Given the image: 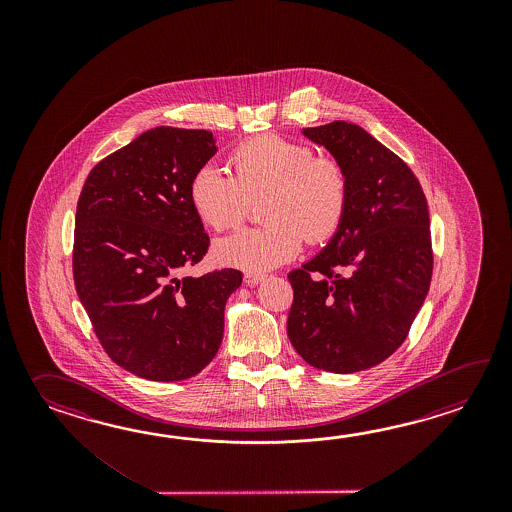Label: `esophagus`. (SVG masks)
<instances>
[{"instance_id":"1","label":"esophagus","mask_w":512,"mask_h":512,"mask_svg":"<svg viewBox=\"0 0 512 512\" xmlns=\"http://www.w3.org/2000/svg\"><path fill=\"white\" fill-rule=\"evenodd\" d=\"M265 276L263 274H256V272H249V274H245V278H243V282L247 283V285H258V283L263 280Z\"/></svg>"}]
</instances>
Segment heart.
Here are the masks:
<instances>
[{
	"label": "heart",
	"instance_id": "1",
	"mask_svg": "<svg viewBox=\"0 0 512 512\" xmlns=\"http://www.w3.org/2000/svg\"><path fill=\"white\" fill-rule=\"evenodd\" d=\"M229 175L201 166L188 185V199L208 229L238 227L249 203L261 201L258 229L219 240V263L245 271H267L293 260L305 240L318 245L340 229L349 203L346 166L315 153L304 141L265 133L241 142L229 155Z\"/></svg>",
	"mask_w": 512,
	"mask_h": 512
}]
</instances>
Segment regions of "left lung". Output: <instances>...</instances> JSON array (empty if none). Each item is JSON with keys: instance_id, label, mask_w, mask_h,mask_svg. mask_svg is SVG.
<instances>
[{"instance_id": "left-lung-1", "label": "left lung", "mask_w": 512, "mask_h": 512, "mask_svg": "<svg viewBox=\"0 0 512 512\" xmlns=\"http://www.w3.org/2000/svg\"><path fill=\"white\" fill-rule=\"evenodd\" d=\"M302 133L346 166L349 203L326 247L289 272L287 335L316 370H368L403 344L430 289L426 197L410 166L357 124Z\"/></svg>"}]
</instances>
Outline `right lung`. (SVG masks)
Masks as SVG:
<instances>
[{"mask_svg": "<svg viewBox=\"0 0 512 512\" xmlns=\"http://www.w3.org/2000/svg\"><path fill=\"white\" fill-rule=\"evenodd\" d=\"M216 152L210 131L159 126L102 159L78 197V298L109 359L148 381H185L216 357L243 280L181 276L210 245L188 185Z\"/></svg>", "mask_w": 512, "mask_h": 512, "instance_id": "obj_1", "label": "right lung"}]
</instances>
